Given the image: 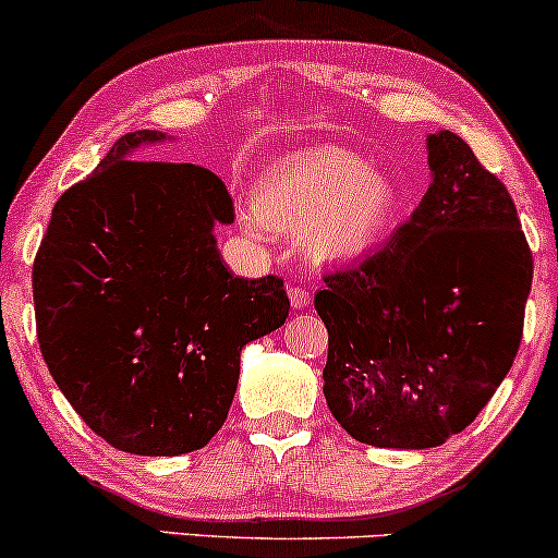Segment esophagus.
Segmentation results:
<instances>
[{
	"mask_svg": "<svg viewBox=\"0 0 558 558\" xmlns=\"http://www.w3.org/2000/svg\"><path fill=\"white\" fill-rule=\"evenodd\" d=\"M290 303L295 311H305L311 305V292L303 287H292L290 290Z\"/></svg>",
	"mask_w": 558,
	"mask_h": 558,
	"instance_id": "1",
	"label": "esophagus"
}]
</instances>
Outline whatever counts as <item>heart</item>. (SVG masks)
I'll return each mask as SVG.
<instances>
[{"label":"heart","instance_id":"b5f03b06","mask_svg":"<svg viewBox=\"0 0 558 558\" xmlns=\"http://www.w3.org/2000/svg\"><path fill=\"white\" fill-rule=\"evenodd\" d=\"M398 208V190L359 153L316 147L268 168L255 186L242 227L253 240L274 229L300 231V245L318 263H345L381 242Z\"/></svg>","mask_w":558,"mask_h":558}]
</instances>
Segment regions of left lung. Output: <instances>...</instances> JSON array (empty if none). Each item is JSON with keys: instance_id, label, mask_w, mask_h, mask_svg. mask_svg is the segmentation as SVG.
I'll use <instances>...</instances> for the list:
<instances>
[{"instance_id": "1", "label": "left lung", "mask_w": 558, "mask_h": 558, "mask_svg": "<svg viewBox=\"0 0 558 558\" xmlns=\"http://www.w3.org/2000/svg\"><path fill=\"white\" fill-rule=\"evenodd\" d=\"M432 184L379 253L329 274L324 398L359 442L442 446L485 409L524 327L532 253L514 199L453 131L427 136Z\"/></svg>"}]
</instances>
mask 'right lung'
Instances as JSON below:
<instances>
[{
    "instance_id": "1",
    "label": "right lung",
    "mask_w": 558,
    "mask_h": 558,
    "mask_svg": "<svg viewBox=\"0 0 558 558\" xmlns=\"http://www.w3.org/2000/svg\"><path fill=\"white\" fill-rule=\"evenodd\" d=\"M171 140L131 131L54 203L34 260L36 335L49 374L112 448L199 450L227 422L240 353L290 313L279 277L223 266L227 186L192 162L131 160Z\"/></svg>"
}]
</instances>
